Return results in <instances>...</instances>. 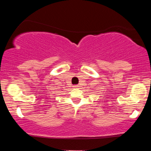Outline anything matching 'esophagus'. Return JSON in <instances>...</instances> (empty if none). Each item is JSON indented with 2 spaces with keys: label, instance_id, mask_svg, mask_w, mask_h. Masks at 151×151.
<instances>
[{
  "label": "esophagus",
  "instance_id": "34e87169",
  "mask_svg": "<svg viewBox=\"0 0 151 151\" xmlns=\"http://www.w3.org/2000/svg\"><path fill=\"white\" fill-rule=\"evenodd\" d=\"M74 87L75 88H79V86H78V85H77V86H74Z\"/></svg>",
  "mask_w": 151,
  "mask_h": 151
}]
</instances>
